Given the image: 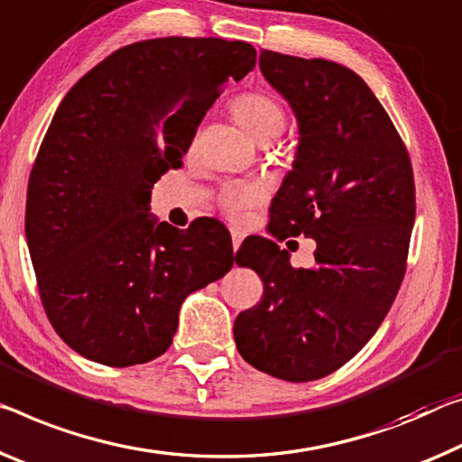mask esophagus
Returning a JSON list of instances; mask_svg holds the SVG:
<instances>
[{
  "label": "esophagus",
  "instance_id": "1",
  "mask_svg": "<svg viewBox=\"0 0 462 462\" xmlns=\"http://www.w3.org/2000/svg\"><path fill=\"white\" fill-rule=\"evenodd\" d=\"M231 239H233V250H239V245H241V241H244V236H241L239 231H231Z\"/></svg>",
  "mask_w": 462,
  "mask_h": 462
}]
</instances>
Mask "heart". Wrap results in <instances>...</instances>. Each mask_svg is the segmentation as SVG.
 I'll use <instances>...</instances> for the list:
<instances>
[{
	"instance_id": "b5f03b06",
	"label": "heart",
	"mask_w": 462,
	"mask_h": 462,
	"mask_svg": "<svg viewBox=\"0 0 462 462\" xmlns=\"http://www.w3.org/2000/svg\"><path fill=\"white\" fill-rule=\"evenodd\" d=\"M233 113L255 138L268 142L282 134L287 125V111L281 98L266 90H250L233 98ZM260 200V188L254 183H229L223 188L221 202L231 217Z\"/></svg>"
}]
</instances>
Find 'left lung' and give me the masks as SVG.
I'll return each mask as SVG.
<instances>
[{
	"instance_id": "1",
	"label": "left lung",
	"mask_w": 462,
	"mask_h": 462,
	"mask_svg": "<svg viewBox=\"0 0 462 462\" xmlns=\"http://www.w3.org/2000/svg\"><path fill=\"white\" fill-rule=\"evenodd\" d=\"M260 69L291 103L301 136L273 200V237L239 250L264 293L237 316L233 335L255 370L311 382L364 349L399 293L415 221L413 167L393 119L353 69L268 49ZM300 235L317 239L314 269L291 267L278 247Z\"/></svg>"
}]
</instances>
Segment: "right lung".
Here are the masks:
<instances>
[{
    "label": "right lung",
    "mask_w": 462,
    "mask_h": 462,
    "mask_svg": "<svg viewBox=\"0 0 462 462\" xmlns=\"http://www.w3.org/2000/svg\"><path fill=\"white\" fill-rule=\"evenodd\" d=\"M254 66L244 41L148 39L63 97L28 180L26 239L49 322L82 357L109 367L157 359L186 295L231 271L221 223L202 217L180 231L148 204L225 84Z\"/></svg>",
    "instance_id": "obj_1"
}]
</instances>
